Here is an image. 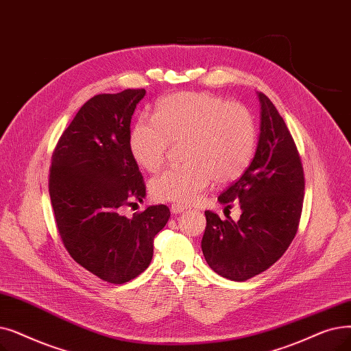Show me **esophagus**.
I'll use <instances>...</instances> for the list:
<instances>
[{
  "label": "esophagus",
  "mask_w": 351,
  "mask_h": 351,
  "mask_svg": "<svg viewBox=\"0 0 351 351\" xmlns=\"http://www.w3.org/2000/svg\"><path fill=\"white\" fill-rule=\"evenodd\" d=\"M189 208L188 206H185V205H179V204H173L172 206H171V210H172V213H180V212H186Z\"/></svg>",
  "instance_id": "34e87169"
}]
</instances>
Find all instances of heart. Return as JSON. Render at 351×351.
I'll use <instances>...</instances> for the list:
<instances>
[{"instance_id":"obj_1","label":"heart","mask_w":351,"mask_h":351,"mask_svg":"<svg viewBox=\"0 0 351 351\" xmlns=\"http://www.w3.org/2000/svg\"><path fill=\"white\" fill-rule=\"evenodd\" d=\"M256 121L241 103L206 91H184L156 104L155 117H141L130 130L133 158L149 172L165 163L172 143L182 142V159L152 180L158 201L188 205L212 180L228 184L250 166L256 147Z\"/></svg>"}]
</instances>
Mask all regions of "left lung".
I'll use <instances>...</instances> for the list:
<instances>
[{
  "mask_svg": "<svg viewBox=\"0 0 351 351\" xmlns=\"http://www.w3.org/2000/svg\"><path fill=\"white\" fill-rule=\"evenodd\" d=\"M261 133L255 156L218 201L239 202L237 222L205 210L202 252L208 265L232 281H247L276 264L293 242L304 202V169L298 149L276 106L258 93Z\"/></svg>",
  "mask_w": 351,
  "mask_h": 351,
  "instance_id": "left-lung-1",
  "label": "left lung"
}]
</instances>
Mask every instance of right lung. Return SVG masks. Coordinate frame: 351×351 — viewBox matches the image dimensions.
I'll list each match as a JSON object with an SVG mask.
<instances>
[{
	"label": "right lung",
	"mask_w": 351,
	"mask_h": 351,
	"mask_svg": "<svg viewBox=\"0 0 351 351\" xmlns=\"http://www.w3.org/2000/svg\"><path fill=\"white\" fill-rule=\"evenodd\" d=\"M145 88L87 100L60 136L51 156L49 192L57 231L67 252L103 281L125 284L154 256L166 205L126 218L120 209L142 201L146 185L132 155L130 121Z\"/></svg>",
	"instance_id": "right-lung-1"
}]
</instances>
